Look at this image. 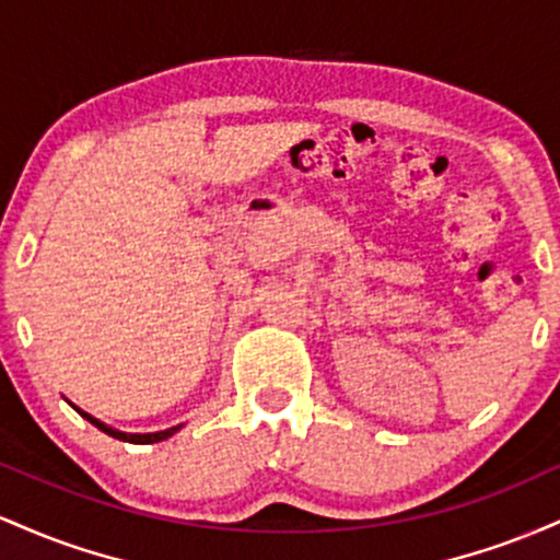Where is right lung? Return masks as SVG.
I'll use <instances>...</instances> for the list:
<instances>
[{
  "label": "right lung",
  "mask_w": 560,
  "mask_h": 560,
  "mask_svg": "<svg viewBox=\"0 0 560 560\" xmlns=\"http://www.w3.org/2000/svg\"><path fill=\"white\" fill-rule=\"evenodd\" d=\"M73 408H75V405H73ZM75 410H79V413H81L83 419H86L89 423H94V427L100 429V432L110 434V436H115V440L131 442V445H152V442H163V440H168V436H173V434L178 432V429L184 427V423H178V427L163 429V432H150V434H128V432H120V429H113V427H107V423H102L100 419H94V416H89L86 410H81V408H75Z\"/></svg>",
  "instance_id": "right-lung-1"
}]
</instances>
